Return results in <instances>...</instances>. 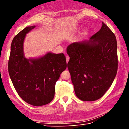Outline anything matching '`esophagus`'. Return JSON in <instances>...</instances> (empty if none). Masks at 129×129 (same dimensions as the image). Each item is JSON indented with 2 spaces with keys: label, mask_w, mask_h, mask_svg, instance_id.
I'll list each match as a JSON object with an SVG mask.
<instances>
[{
  "label": "esophagus",
  "mask_w": 129,
  "mask_h": 129,
  "mask_svg": "<svg viewBox=\"0 0 129 129\" xmlns=\"http://www.w3.org/2000/svg\"><path fill=\"white\" fill-rule=\"evenodd\" d=\"M66 60H67V62H68L69 61V57L68 56H66Z\"/></svg>",
  "instance_id": "1"
}]
</instances>
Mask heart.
<instances>
[{
    "label": "heart",
    "mask_w": 129,
    "mask_h": 129,
    "mask_svg": "<svg viewBox=\"0 0 129 129\" xmlns=\"http://www.w3.org/2000/svg\"><path fill=\"white\" fill-rule=\"evenodd\" d=\"M80 29H81V27H75L73 29L75 30H79ZM88 31H89V30H88V28H85V29H84V34H86L88 32Z\"/></svg>",
    "instance_id": "b5f03b06"
}]
</instances>
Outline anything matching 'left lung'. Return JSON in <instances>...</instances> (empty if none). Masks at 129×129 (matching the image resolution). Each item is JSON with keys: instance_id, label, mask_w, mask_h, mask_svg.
I'll return each mask as SVG.
<instances>
[{"instance_id": "1", "label": "left lung", "mask_w": 129, "mask_h": 129, "mask_svg": "<svg viewBox=\"0 0 129 129\" xmlns=\"http://www.w3.org/2000/svg\"><path fill=\"white\" fill-rule=\"evenodd\" d=\"M101 28L88 40L71 44L68 68L75 92L82 101L100 99L112 85L118 69L116 38L102 22Z\"/></svg>"}]
</instances>
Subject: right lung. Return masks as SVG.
Wrapping results in <instances>:
<instances>
[{
  "label": "right lung",
  "instance_id": "obj_1",
  "mask_svg": "<svg viewBox=\"0 0 129 129\" xmlns=\"http://www.w3.org/2000/svg\"><path fill=\"white\" fill-rule=\"evenodd\" d=\"M36 27L28 26L14 37L11 46L8 72L19 95L27 103L40 106L51 102L60 74L67 68L63 53L48 52L38 58H26L24 41Z\"/></svg>",
  "mask_w": 129,
  "mask_h": 129
}]
</instances>
